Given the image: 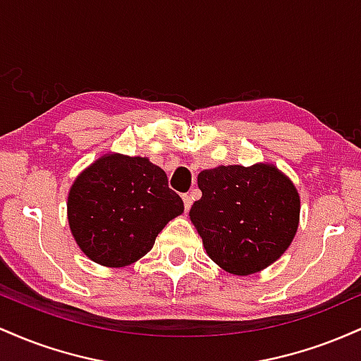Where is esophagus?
I'll use <instances>...</instances> for the list:
<instances>
[{"mask_svg": "<svg viewBox=\"0 0 361 361\" xmlns=\"http://www.w3.org/2000/svg\"><path fill=\"white\" fill-rule=\"evenodd\" d=\"M183 204H185V210L188 212L190 207H192V204H193V200H192V197H190V195H183Z\"/></svg>", "mask_w": 361, "mask_h": 361, "instance_id": "1", "label": "esophagus"}]
</instances>
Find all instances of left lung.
<instances>
[{"label":"left lung","instance_id":"8db88e82","mask_svg":"<svg viewBox=\"0 0 361 361\" xmlns=\"http://www.w3.org/2000/svg\"><path fill=\"white\" fill-rule=\"evenodd\" d=\"M202 198L190 219L210 259L233 275H251L287 251L299 227L300 197L279 168L217 166L197 178Z\"/></svg>","mask_w":361,"mask_h":361}]
</instances>
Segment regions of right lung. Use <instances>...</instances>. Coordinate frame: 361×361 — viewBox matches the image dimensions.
<instances>
[{
  "label": "right lung",
  "instance_id": "add662e5",
  "mask_svg": "<svg viewBox=\"0 0 361 361\" xmlns=\"http://www.w3.org/2000/svg\"><path fill=\"white\" fill-rule=\"evenodd\" d=\"M183 210L163 169L147 157L117 152L90 164L68 195L74 241L91 261L110 268L147 255L157 234Z\"/></svg>",
  "mask_w": 361,
  "mask_h": 361
}]
</instances>
